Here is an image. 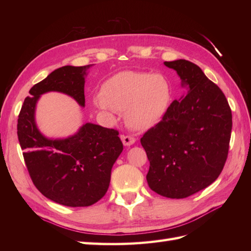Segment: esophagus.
<instances>
[{
    "mask_svg": "<svg viewBox=\"0 0 251 251\" xmlns=\"http://www.w3.org/2000/svg\"><path fill=\"white\" fill-rule=\"evenodd\" d=\"M121 139L123 141V145H124L125 147H130L136 142L135 138H132L130 136H121Z\"/></svg>",
    "mask_w": 251,
    "mask_h": 251,
    "instance_id": "esophagus-1",
    "label": "esophagus"
}]
</instances>
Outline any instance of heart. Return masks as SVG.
Wrapping results in <instances>:
<instances>
[{
    "instance_id": "heart-1",
    "label": "heart",
    "mask_w": 251,
    "mask_h": 251,
    "mask_svg": "<svg viewBox=\"0 0 251 251\" xmlns=\"http://www.w3.org/2000/svg\"><path fill=\"white\" fill-rule=\"evenodd\" d=\"M172 84L163 74L125 71L110 77L94 105L102 111H125L130 128L145 131L162 121L172 104Z\"/></svg>"
}]
</instances>
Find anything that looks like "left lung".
I'll return each mask as SVG.
<instances>
[{
    "mask_svg": "<svg viewBox=\"0 0 251 251\" xmlns=\"http://www.w3.org/2000/svg\"><path fill=\"white\" fill-rule=\"evenodd\" d=\"M186 95L170 104L163 120L141 138L150 169V189L168 199H185L209 186L225 166L232 112L222 90L188 60L165 61Z\"/></svg>",
    "mask_w": 251,
    "mask_h": 251,
    "instance_id": "obj_1",
    "label": "left lung"
}]
</instances>
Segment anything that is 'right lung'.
Returning <instances> with one entry per match:
<instances>
[{
  "label": "right lung",
  "mask_w": 251,
  "mask_h": 251,
  "mask_svg": "<svg viewBox=\"0 0 251 251\" xmlns=\"http://www.w3.org/2000/svg\"><path fill=\"white\" fill-rule=\"evenodd\" d=\"M90 67L65 66L52 71L30 89L18 116V140L32 181L47 199L68 207H86L102 199L123 143L116 130L93 123L65 138L46 137L36 124V104L42 95L56 92L84 108Z\"/></svg>",
  "instance_id": "1"
}]
</instances>
